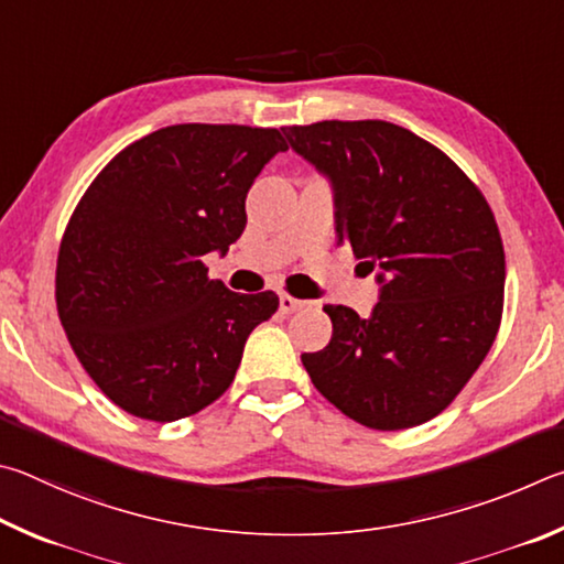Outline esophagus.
<instances>
[{"instance_id": "obj_1", "label": "esophagus", "mask_w": 564, "mask_h": 564, "mask_svg": "<svg viewBox=\"0 0 564 564\" xmlns=\"http://www.w3.org/2000/svg\"><path fill=\"white\" fill-rule=\"evenodd\" d=\"M302 307H304L302 300L292 297V294H288V292L280 294V312H282V314H292V312H297V310H302Z\"/></svg>"}]
</instances>
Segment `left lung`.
Masks as SVG:
<instances>
[{
    "label": "left lung",
    "mask_w": 564,
    "mask_h": 564,
    "mask_svg": "<svg viewBox=\"0 0 564 564\" xmlns=\"http://www.w3.org/2000/svg\"><path fill=\"white\" fill-rule=\"evenodd\" d=\"M282 133L329 181L337 240L379 282L369 317L324 307L332 339L302 354L304 369L361 426L431 421L476 373L500 327L506 252L486 197L409 128L319 121Z\"/></svg>",
    "instance_id": "obj_1"
}]
</instances>
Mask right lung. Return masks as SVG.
Instances as JSON below:
<instances>
[{"mask_svg":"<svg viewBox=\"0 0 564 564\" xmlns=\"http://www.w3.org/2000/svg\"><path fill=\"white\" fill-rule=\"evenodd\" d=\"M284 151L276 128L167 126L118 153L76 205L56 260L58 319L116 406L177 421L232 383L280 300L207 280L203 254L230 250L254 177Z\"/></svg>","mask_w":564,"mask_h":564,"instance_id":"add662e5","label":"right lung"}]
</instances>
